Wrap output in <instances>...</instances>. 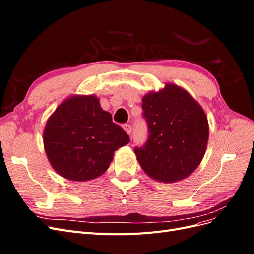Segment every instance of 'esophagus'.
I'll list each match as a JSON object with an SVG mask.
<instances>
[{"label": "esophagus", "mask_w": 254, "mask_h": 254, "mask_svg": "<svg viewBox=\"0 0 254 254\" xmlns=\"http://www.w3.org/2000/svg\"><path fill=\"white\" fill-rule=\"evenodd\" d=\"M123 129L125 130V132H126L127 134H129V135H130V133H131V130H132V128H131V125H129V124H125V125H123Z\"/></svg>", "instance_id": "obj_1"}]
</instances>
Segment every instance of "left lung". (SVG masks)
<instances>
[{"label": "left lung", "mask_w": 254, "mask_h": 254, "mask_svg": "<svg viewBox=\"0 0 254 254\" xmlns=\"http://www.w3.org/2000/svg\"><path fill=\"white\" fill-rule=\"evenodd\" d=\"M149 135L134 153L151 179L183 180L199 166L209 141L207 117L196 99L178 84L166 82L142 98Z\"/></svg>", "instance_id": "8db88e82"}]
</instances>
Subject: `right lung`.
<instances>
[{
  "label": "right lung",
  "mask_w": 254,
  "mask_h": 254,
  "mask_svg": "<svg viewBox=\"0 0 254 254\" xmlns=\"http://www.w3.org/2000/svg\"><path fill=\"white\" fill-rule=\"evenodd\" d=\"M128 134L102 109L97 96L73 95L61 103L43 130V145L52 167L72 181L102 176L114 151L129 143Z\"/></svg>",
  "instance_id": "right-lung-1"
}]
</instances>
